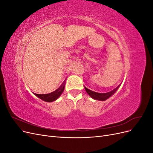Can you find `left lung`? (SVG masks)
I'll use <instances>...</instances> for the list:
<instances>
[{
  "label": "left lung",
  "instance_id": "8db88e82",
  "mask_svg": "<svg viewBox=\"0 0 153 153\" xmlns=\"http://www.w3.org/2000/svg\"><path fill=\"white\" fill-rule=\"evenodd\" d=\"M119 86L115 88V89H113L112 91H110L108 92H105L95 91L91 89H89V88L86 87L85 86V89L87 92V93L89 94L92 98H93L96 100L105 101L106 100H107L108 98H110L111 96L115 93V92L116 91L117 89H118Z\"/></svg>",
  "mask_w": 153,
  "mask_h": 153
}]
</instances>
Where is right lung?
I'll list each match as a JSON object with an SVG mask.
<instances>
[{
	"label": "right lung",
	"mask_w": 153,
	"mask_h": 153,
	"mask_svg": "<svg viewBox=\"0 0 153 153\" xmlns=\"http://www.w3.org/2000/svg\"><path fill=\"white\" fill-rule=\"evenodd\" d=\"M65 81V80H64ZM64 87H65V82H64L57 89H55L52 91H47L43 93H34L36 96H38L39 98L42 100L47 101V102H52L55 100H56L61 95L62 92L64 91Z\"/></svg>",
	"instance_id": "1"
}]
</instances>
